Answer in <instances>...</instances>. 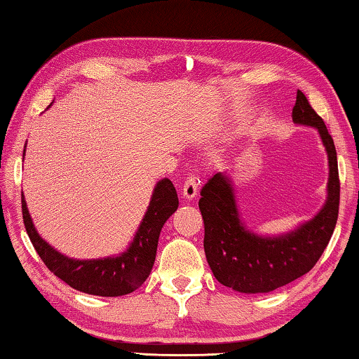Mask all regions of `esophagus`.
I'll return each mask as SVG.
<instances>
[{
	"instance_id": "esophagus-1",
	"label": "esophagus",
	"mask_w": 359,
	"mask_h": 359,
	"mask_svg": "<svg viewBox=\"0 0 359 359\" xmlns=\"http://www.w3.org/2000/svg\"><path fill=\"white\" fill-rule=\"evenodd\" d=\"M198 184H200V180L196 179L195 174L193 172L187 174L185 182H184V196L187 198V200H191V198L196 196Z\"/></svg>"
}]
</instances>
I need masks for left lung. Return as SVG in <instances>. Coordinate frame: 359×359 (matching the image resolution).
<instances>
[{"instance_id": "left-lung-1", "label": "left lung", "mask_w": 359, "mask_h": 359, "mask_svg": "<svg viewBox=\"0 0 359 359\" xmlns=\"http://www.w3.org/2000/svg\"><path fill=\"white\" fill-rule=\"evenodd\" d=\"M292 119L320 130L329 156L327 201L297 231L280 238H260L244 229L238 217L230 180L215 174L201 189L204 252L217 281L240 292H270L309 273L331 240L339 217L340 180L337 151L323 118L313 110L302 90L292 108Z\"/></svg>"}]
</instances>
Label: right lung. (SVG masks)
I'll return each instance as SVG.
<instances>
[{
  "instance_id": "add662e5",
  "label": "right lung",
  "mask_w": 359,
  "mask_h": 359,
  "mask_svg": "<svg viewBox=\"0 0 359 359\" xmlns=\"http://www.w3.org/2000/svg\"><path fill=\"white\" fill-rule=\"evenodd\" d=\"M177 206L179 198L175 187L169 179H163L155 187L150 206L126 252L119 257L75 260L54 251L46 241L39 238L22 195V217H24L25 230L33 248L49 271H53L57 278L76 291L102 295V297H118L129 294L145 283L155 264L159 231Z\"/></svg>"
}]
</instances>
